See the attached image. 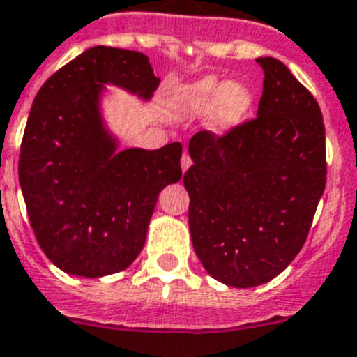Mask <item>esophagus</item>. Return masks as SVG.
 <instances>
[{"mask_svg": "<svg viewBox=\"0 0 357 357\" xmlns=\"http://www.w3.org/2000/svg\"><path fill=\"white\" fill-rule=\"evenodd\" d=\"M190 165H192L190 156H188L187 153H183V156H181V170H183V172H187L188 167H190Z\"/></svg>", "mask_w": 357, "mask_h": 357, "instance_id": "34e87169", "label": "esophagus"}]
</instances>
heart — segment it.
Masks as SVG:
<instances>
[{
	"label": "heart",
	"mask_w": 357,
	"mask_h": 357,
	"mask_svg": "<svg viewBox=\"0 0 357 357\" xmlns=\"http://www.w3.org/2000/svg\"><path fill=\"white\" fill-rule=\"evenodd\" d=\"M253 93L243 82H221L215 77H204L194 84L181 88L176 95V105L183 113H208L206 126L215 135H228L241 126L252 109Z\"/></svg>",
	"instance_id": "heart-1"
}]
</instances>
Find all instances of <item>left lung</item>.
Instances as JSON below:
<instances>
[{"label":"left lung","instance_id":"obj_1","mask_svg":"<svg viewBox=\"0 0 357 357\" xmlns=\"http://www.w3.org/2000/svg\"><path fill=\"white\" fill-rule=\"evenodd\" d=\"M257 63V119L222 138L192 136L183 178L194 252L210 277L238 289L273 280L298 255L327 176L318 102L284 63Z\"/></svg>","mask_w":357,"mask_h":357}]
</instances>
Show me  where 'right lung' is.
Instances as JSON below:
<instances>
[{"instance_id": "right-lung-1", "label": "right lung", "mask_w": 357, "mask_h": 357, "mask_svg": "<svg viewBox=\"0 0 357 357\" xmlns=\"http://www.w3.org/2000/svg\"><path fill=\"white\" fill-rule=\"evenodd\" d=\"M107 86L142 102L160 86L142 52L93 46L36 95L20 185L37 243L68 275L100 278L140 255L160 192L181 179V144L120 149L104 116Z\"/></svg>"}]
</instances>
